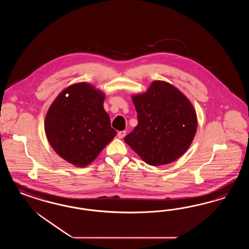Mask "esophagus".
<instances>
[{
    "label": "esophagus",
    "mask_w": 249,
    "mask_h": 249,
    "mask_svg": "<svg viewBox=\"0 0 249 249\" xmlns=\"http://www.w3.org/2000/svg\"><path fill=\"white\" fill-rule=\"evenodd\" d=\"M126 130H122V131H119L118 132V137L120 138V139H122V138H124L125 137V135H126Z\"/></svg>",
    "instance_id": "1"
}]
</instances>
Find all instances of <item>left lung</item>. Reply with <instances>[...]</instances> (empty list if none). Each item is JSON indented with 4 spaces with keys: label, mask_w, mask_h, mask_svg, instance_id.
Listing matches in <instances>:
<instances>
[{
    "label": "left lung",
    "mask_w": 249,
    "mask_h": 249,
    "mask_svg": "<svg viewBox=\"0 0 249 249\" xmlns=\"http://www.w3.org/2000/svg\"><path fill=\"white\" fill-rule=\"evenodd\" d=\"M138 125L125 142L151 166L168 164L181 157L194 141L197 117L181 91L165 81H153L148 90L132 96Z\"/></svg>",
    "instance_id": "8db88e82"
}]
</instances>
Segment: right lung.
<instances>
[{"label":"right lung","instance_id":"add662e5","mask_svg":"<svg viewBox=\"0 0 249 249\" xmlns=\"http://www.w3.org/2000/svg\"><path fill=\"white\" fill-rule=\"evenodd\" d=\"M104 93L90 84H74L61 92L46 113L49 143L73 165L90 164L117 134L104 109Z\"/></svg>","mask_w":249,"mask_h":249}]
</instances>
